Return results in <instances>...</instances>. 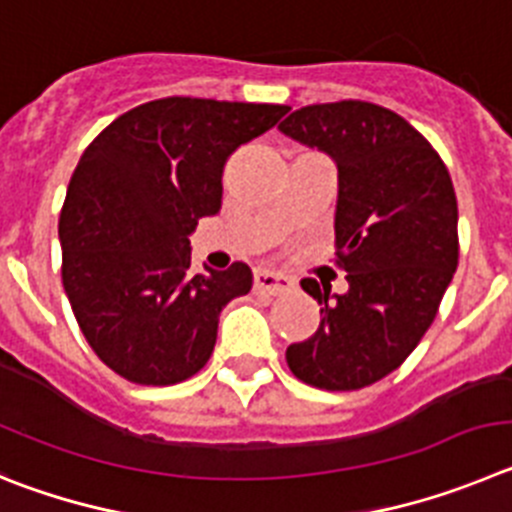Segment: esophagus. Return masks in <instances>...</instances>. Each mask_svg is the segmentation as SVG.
Segmentation results:
<instances>
[{
	"label": "esophagus",
	"mask_w": 512,
	"mask_h": 512,
	"mask_svg": "<svg viewBox=\"0 0 512 512\" xmlns=\"http://www.w3.org/2000/svg\"><path fill=\"white\" fill-rule=\"evenodd\" d=\"M293 288V278L283 273H275V270H255V290L257 293H267V296H280V293H288Z\"/></svg>",
	"instance_id": "esophagus-1"
}]
</instances>
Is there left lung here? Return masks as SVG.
I'll list each match as a JSON object with an SVG mask.
<instances>
[{"mask_svg":"<svg viewBox=\"0 0 512 512\" xmlns=\"http://www.w3.org/2000/svg\"><path fill=\"white\" fill-rule=\"evenodd\" d=\"M278 130L336 163V265L349 283L331 296V285L301 280L321 324L285 359L313 388H367L398 370L434 324L459 262L457 193L431 142L370 101L311 104Z\"/></svg>","mask_w":512,"mask_h":512,"instance_id":"1","label":"left lung"}]
</instances>
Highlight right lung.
Masks as SVG:
<instances>
[{
  "instance_id": "add662e5",
  "label": "right lung",
  "mask_w": 512,
  "mask_h": 512,
  "mask_svg": "<svg viewBox=\"0 0 512 512\" xmlns=\"http://www.w3.org/2000/svg\"><path fill=\"white\" fill-rule=\"evenodd\" d=\"M283 104L168 96L114 119L78 160L58 237L63 288L96 357L137 385H176L209 362L219 313L252 270L191 273L201 216L222 209L224 163Z\"/></svg>"
}]
</instances>
